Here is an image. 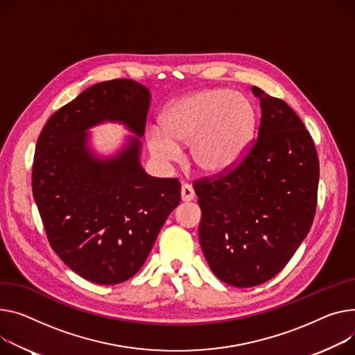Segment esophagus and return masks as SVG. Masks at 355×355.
Listing matches in <instances>:
<instances>
[{"label": "esophagus", "instance_id": "1", "mask_svg": "<svg viewBox=\"0 0 355 355\" xmlns=\"http://www.w3.org/2000/svg\"><path fill=\"white\" fill-rule=\"evenodd\" d=\"M196 198V193L193 190V187L190 184H182L181 185V200L188 202V201H193Z\"/></svg>", "mask_w": 355, "mask_h": 355}]
</instances>
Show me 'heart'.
Returning a JSON list of instances; mask_svg holds the SVG:
<instances>
[{
  "label": "heart",
  "mask_w": 355,
  "mask_h": 355,
  "mask_svg": "<svg viewBox=\"0 0 355 355\" xmlns=\"http://www.w3.org/2000/svg\"><path fill=\"white\" fill-rule=\"evenodd\" d=\"M255 127V110L243 94L208 88L171 103L151 128L147 143L161 162L180 155L178 144H190V162L205 175L230 171L247 154Z\"/></svg>",
  "instance_id": "1"
}]
</instances>
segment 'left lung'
<instances>
[{
	"label": "left lung",
	"instance_id": "1",
	"mask_svg": "<svg viewBox=\"0 0 355 355\" xmlns=\"http://www.w3.org/2000/svg\"><path fill=\"white\" fill-rule=\"evenodd\" d=\"M258 137L227 173L194 181L200 244L225 284L248 288L275 277L309 234L317 208L320 162L295 111L252 87Z\"/></svg>",
	"mask_w": 355,
	"mask_h": 355
}]
</instances>
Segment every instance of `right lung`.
I'll list each match as a JSON object with an SVG mask.
<instances>
[{
  "instance_id": "right-lung-1",
  "label": "right lung",
  "mask_w": 355,
  "mask_h": 355,
  "mask_svg": "<svg viewBox=\"0 0 355 355\" xmlns=\"http://www.w3.org/2000/svg\"><path fill=\"white\" fill-rule=\"evenodd\" d=\"M148 107L150 91L134 80L98 83L54 112L37 141L33 194L46 239L71 270L100 286L138 272L180 204L178 178L141 167L138 138L107 159L88 150L85 131L104 121L143 137Z\"/></svg>"
}]
</instances>
